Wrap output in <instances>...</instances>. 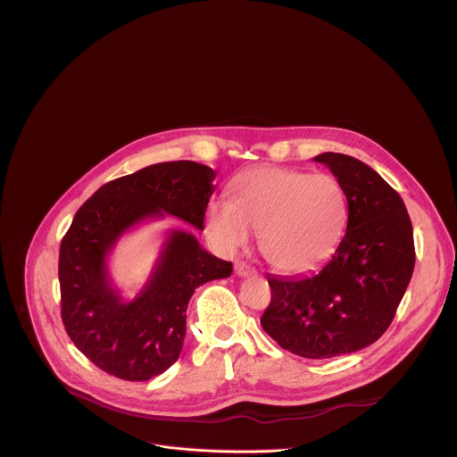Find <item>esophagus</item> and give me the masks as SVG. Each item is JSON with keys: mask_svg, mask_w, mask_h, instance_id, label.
Segmentation results:
<instances>
[{"mask_svg": "<svg viewBox=\"0 0 457 457\" xmlns=\"http://www.w3.org/2000/svg\"><path fill=\"white\" fill-rule=\"evenodd\" d=\"M235 273L238 277H249V275H254L256 271L251 266H247L245 262H235Z\"/></svg>", "mask_w": 457, "mask_h": 457, "instance_id": "1", "label": "esophagus"}]
</instances>
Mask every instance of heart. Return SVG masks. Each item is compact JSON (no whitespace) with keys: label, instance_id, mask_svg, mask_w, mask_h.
Wrapping results in <instances>:
<instances>
[{"label":"heart","instance_id":"b5f03b06","mask_svg":"<svg viewBox=\"0 0 457 457\" xmlns=\"http://www.w3.org/2000/svg\"><path fill=\"white\" fill-rule=\"evenodd\" d=\"M210 237L226 253L247 245L251 229L268 262L286 273H305L323 264L347 228V195L329 173L291 168H254L231 187V203L208 208Z\"/></svg>","mask_w":457,"mask_h":457}]
</instances>
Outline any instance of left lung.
Listing matches in <instances>:
<instances>
[{"instance_id":"left-lung-1","label":"left lung","mask_w":457,"mask_h":457,"mask_svg":"<svg viewBox=\"0 0 457 457\" xmlns=\"http://www.w3.org/2000/svg\"><path fill=\"white\" fill-rule=\"evenodd\" d=\"M347 195V231L320 271L268 277L271 303L260 323L286 351L323 360L374 344L393 321L411 282L416 251L412 224L396 189L370 166L325 152Z\"/></svg>"}]
</instances>
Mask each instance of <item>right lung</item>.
<instances>
[{
    "label": "right lung",
    "instance_id": "1",
    "mask_svg": "<svg viewBox=\"0 0 457 457\" xmlns=\"http://www.w3.org/2000/svg\"><path fill=\"white\" fill-rule=\"evenodd\" d=\"M217 171L193 161L159 162L106 182L78 210L61 240V318L76 347L104 372L146 381L170 369L184 344L186 309L199 286L228 278L233 264L193 233L170 229L155 268L134 300L108 275V254L137 224L177 217L204 229Z\"/></svg>",
    "mask_w": 457,
    "mask_h": 457
}]
</instances>
